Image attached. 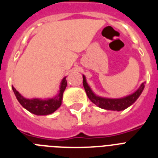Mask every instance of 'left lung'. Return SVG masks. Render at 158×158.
Here are the masks:
<instances>
[{"instance_id": "1", "label": "left lung", "mask_w": 158, "mask_h": 158, "mask_svg": "<svg viewBox=\"0 0 158 158\" xmlns=\"http://www.w3.org/2000/svg\"><path fill=\"white\" fill-rule=\"evenodd\" d=\"M83 84H84V88L87 95L93 103L105 110H116V111L125 110L130 106L133 103H135V101L141 95L145 87L144 83H143L134 94H130L129 96L121 98H102L94 94L89 84L87 83L86 77L84 75H83Z\"/></svg>"}]
</instances>
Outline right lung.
Listing matches in <instances>:
<instances>
[{
  "label": "right lung",
  "mask_w": 158,
  "mask_h": 158,
  "mask_svg": "<svg viewBox=\"0 0 158 158\" xmlns=\"http://www.w3.org/2000/svg\"><path fill=\"white\" fill-rule=\"evenodd\" d=\"M66 76L62 79L60 84L59 90L56 96L49 98H32L28 99L23 98L14 87H12L14 94L21 106L29 112L37 115H47L55 112L61 106L63 93L66 89Z\"/></svg>",
  "instance_id": "1"
}]
</instances>
